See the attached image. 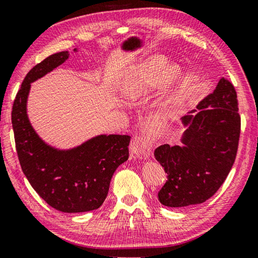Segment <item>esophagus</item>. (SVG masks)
Returning <instances> with one entry per match:
<instances>
[{
	"label": "esophagus",
	"mask_w": 258,
	"mask_h": 258,
	"mask_svg": "<svg viewBox=\"0 0 258 258\" xmlns=\"http://www.w3.org/2000/svg\"><path fill=\"white\" fill-rule=\"evenodd\" d=\"M131 155L134 158H149L151 155V146L146 135H140L133 140L131 145Z\"/></svg>",
	"instance_id": "1"
}]
</instances>
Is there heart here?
Segmentation results:
<instances>
[{
    "instance_id": "b5f03b06",
    "label": "heart",
    "mask_w": 258,
    "mask_h": 258,
    "mask_svg": "<svg viewBox=\"0 0 258 258\" xmlns=\"http://www.w3.org/2000/svg\"><path fill=\"white\" fill-rule=\"evenodd\" d=\"M180 77L177 66L168 64L163 56H150L128 69L120 82V92L125 99L135 101L165 83L163 104L165 108H172L176 101Z\"/></svg>"
}]
</instances>
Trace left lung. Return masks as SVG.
I'll return each instance as SVG.
<instances>
[{
  "label": "left lung",
  "mask_w": 258,
  "mask_h": 258,
  "mask_svg": "<svg viewBox=\"0 0 258 258\" xmlns=\"http://www.w3.org/2000/svg\"><path fill=\"white\" fill-rule=\"evenodd\" d=\"M181 145H163L155 150L167 173L158 192L164 206L199 205L215 195L230 173L237 156L240 116L233 85L221 78L215 90L183 116Z\"/></svg>",
  "instance_id": "obj_1"
}]
</instances>
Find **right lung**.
Instances as JSON below:
<instances>
[{
  "instance_id": "1",
  "label": "right lung",
  "mask_w": 258,
  "mask_h": 258,
  "mask_svg": "<svg viewBox=\"0 0 258 258\" xmlns=\"http://www.w3.org/2000/svg\"><path fill=\"white\" fill-rule=\"evenodd\" d=\"M68 58V51L58 52L30 69L16 95L11 119L21 169L33 189L56 211L84 213L98 209L106 200L113 173L128 159L131 137L100 134L60 149L37 134L27 113L30 84Z\"/></svg>"
}]
</instances>
